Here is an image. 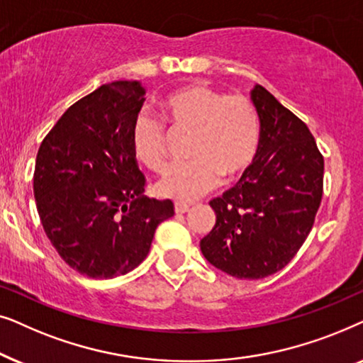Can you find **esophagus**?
Returning a JSON list of instances; mask_svg holds the SVG:
<instances>
[{"mask_svg":"<svg viewBox=\"0 0 363 363\" xmlns=\"http://www.w3.org/2000/svg\"><path fill=\"white\" fill-rule=\"evenodd\" d=\"M191 205H188V203H175V213L178 215H183V213H188L190 211Z\"/></svg>","mask_w":363,"mask_h":363,"instance_id":"34e87169","label":"esophagus"}]
</instances>
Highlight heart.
Masks as SVG:
<instances>
[{"instance_id": "obj_1", "label": "heart", "mask_w": 363, "mask_h": 363, "mask_svg": "<svg viewBox=\"0 0 363 363\" xmlns=\"http://www.w3.org/2000/svg\"><path fill=\"white\" fill-rule=\"evenodd\" d=\"M163 118L175 133H190L183 165L170 167L157 182L160 196L193 201L218 185L245 175L259 148V116L250 99L226 96L205 84H186L160 102ZM167 128L158 118L138 113L130 132L133 157L153 172L167 163Z\"/></svg>"}]
</instances>
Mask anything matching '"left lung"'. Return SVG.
Masks as SVG:
<instances>
[{
	"mask_svg": "<svg viewBox=\"0 0 363 363\" xmlns=\"http://www.w3.org/2000/svg\"><path fill=\"white\" fill-rule=\"evenodd\" d=\"M251 99L261 122L256 160L210 201L216 223L200 241L203 256L238 279H262L289 264L324 191V157L306 123L262 86Z\"/></svg>",
	"mask_w": 363,
	"mask_h": 363,
	"instance_id": "obj_1",
	"label": "left lung"
}]
</instances>
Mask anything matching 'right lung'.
Wrapping results in <instances>:
<instances>
[{
	"label": "right lung",
	"mask_w": 363,
	"mask_h": 363,
	"mask_svg": "<svg viewBox=\"0 0 363 363\" xmlns=\"http://www.w3.org/2000/svg\"><path fill=\"white\" fill-rule=\"evenodd\" d=\"M138 81H116L72 104L38 150L34 198L44 233L72 269L111 279L145 259L170 200L143 196L130 132L143 106Z\"/></svg>",
	"instance_id": "1"
}]
</instances>
